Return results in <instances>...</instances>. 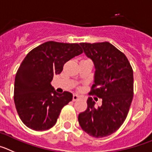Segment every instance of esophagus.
<instances>
[{"label": "esophagus", "mask_w": 152, "mask_h": 152, "mask_svg": "<svg viewBox=\"0 0 152 152\" xmlns=\"http://www.w3.org/2000/svg\"><path fill=\"white\" fill-rule=\"evenodd\" d=\"M79 95H73V102H76V101H77V100L79 99Z\"/></svg>", "instance_id": "esophagus-1"}]
</instances>
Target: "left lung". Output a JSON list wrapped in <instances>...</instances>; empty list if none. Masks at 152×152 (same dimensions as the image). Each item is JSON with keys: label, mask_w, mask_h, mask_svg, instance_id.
<instances>
[{"label": "left lung", "mask_w": 152, "mask_h": 152, "mask_svg": "<svg viewBox=\"0 0 152 152\" xmlns=\"http://www.w3.org/2000/svg\"><path fill=\"white\" fill-rule=\"evenodd\" d=\"M95 66L90 95L102 99L101 106L89 97L88 107L78 117L89 136L102 138L115 132L124 124L133 97V71L125 54L107 42L80 43Z\"/></svg>", "instance_id": "obj_1"}]
</instances>
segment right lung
I'll use <instances>...</instances> for the list:
<instances>
[{"instance_id":"add662e5","label":"right lung","mask_w":152,"mask_h":152,"mask_svg":"<svg viewBox=\"0 0 152 152\" xmlns=\"http://www.w3.org/2000/svg\"><path fill=\"white\" fill-rule=\"evenodd\" d=\"M83 53L79 44L47 42L32 49L15 77L14 103L19 117L30 129L43 131L55 125L61 109L73 99L72 93L59 94L50 83L64 64Z\"/></svg>"}]
</instances>
